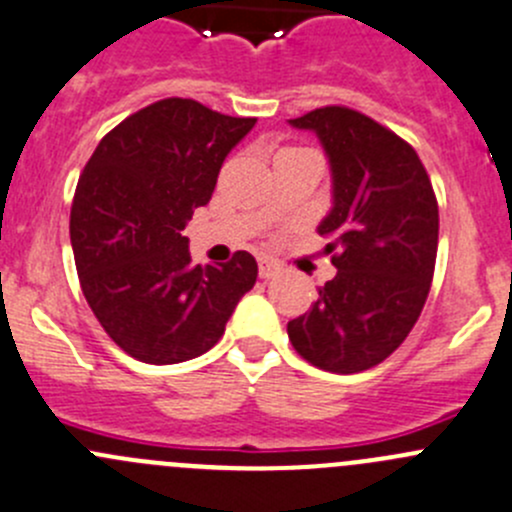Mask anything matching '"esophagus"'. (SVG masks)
Listing matches in <instances>:
<instances>
[{
	"label": "esophagus",
	"instance_id": "1",
	"mask_svg": "<svg viewBox=\"0 0 512 512\" xmlns=\"http://www.w3.org/2000/svg\"><path fill=\"white\" fill-rule=\"evenodd\" d=\"M258 273L261 278H273L281 273V263L273 261V258H258Z\"/></svg>",
	"mask_w": 512,
	"mask_h": 512
}]
</instances>
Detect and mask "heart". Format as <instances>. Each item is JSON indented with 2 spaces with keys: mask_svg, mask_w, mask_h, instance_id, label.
Segmentation results:
<instances>
[{
  "mask_svg": "<svg viewBox=\"0 0 512 512\" xmlns=\"http://www.w3.org/2000/svg\"><path fill=\"white\" fill-rule=\"evenodd\" d=\"M283 151H298V149H283Z\"/></svg>",
  "mask_w": 512,
  "mask_h": 512,
  "instance_id": "b5f03b06",
  "label": "heart"
}]
</instances>
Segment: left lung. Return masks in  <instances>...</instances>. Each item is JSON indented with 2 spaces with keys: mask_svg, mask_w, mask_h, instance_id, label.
<instances>
[{
  "mask_svg": "<svg viewBox=\"0 0 512 512\" xmlns=\"http://www.w3.org/2000/svg\"><path fill=\"white\" fill-rule=\"evenodd\" d=\"M331 161L333 209L318 226L338 268L311 311L288 321L301 358L331 373L386 361L411 333L438 254V201L416 149L371 116L321 106L291 119Z\"/></svg>",
  "mask_w": 512,
  "mask_h": 512,
  "instance_id": "obj_1",
  "label": "left lung"
}]
</instances>
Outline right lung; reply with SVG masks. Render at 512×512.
Here are the masks:
<instances>
[{
	"mask_svg": "<svg viewBox=\"0 0 512 512\" xmlns=\"http://www.w3.org/2000/svg\"><path fill=\"white\" fill-rule=\"evenodd\" d=\"M254 124L171 96L126 116L86 161L69 219L79 283L101 328L136 361L169 366L206 353L254 288L249 251L199 266L181 234Z\"/></svg>",
	"mask_w": 512,
	"mask_h": 512,
	"instance_id": "obj_1",
	"label": "right lung"
}]
</instances>
